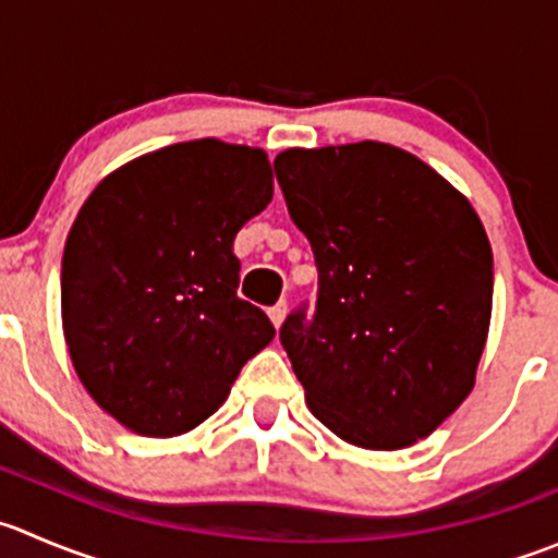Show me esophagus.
Here are the masks:
<instances>
[{"label": "esophagus", "instance_id": "esophagus-1", "mask_svg": "<svg viewBox=\"0 0 558 558\" xmlns=\"http://www.w3.org/2000/svg\"><path fill=\"white\" fill-rule=\"evenodd\" d=\"M286 313H289V305H286V300H280L278 305H272V307H269V318H272V324H275V327H280V324H283Z\"/></svg>", "mask_w": 558, "mask_h": 558}]
</instances>
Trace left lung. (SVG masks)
I'll list each match as a JSON object with an SVG mask.
<instances>
[{"label": "left lung", "instance_id": "8db88e82", "mask_svg": "<svg viewBox=\"0 0 558 558\" xmlns=\"http://www.w3.org/2000/svg\"><path fill=\"white\" fill-rule=\"evenodd\" d=\"M275 177L318 269L316 305L280 343L316 420L367 450L434 434L466 400L494 302V253L472 204L378 142L289 149Z\"/></svg>", "mask_w": 558, "mask_h": 558}]
</instances>
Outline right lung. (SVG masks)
<instances>
[{
    "label": "right lung",
    "mask_w": 558,
    "mask_h": 558,
    "mask_svg": "<svg viewBox=\"0 0 558 558\" xmlns=\"http://www.w3.org/2000/svg\"><path fill=\"white\" fill-rule=\"evenodd\" d=\"M272 202L262 149L202 138L122 166L92 191L62 256V324L92 398L142 436L218 411L275 338L236 296L234 236Z\"/></svg>",
    "instance_id": "1"
}]
</instances>
